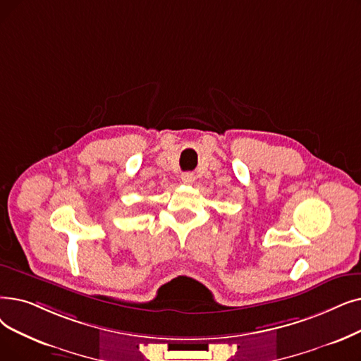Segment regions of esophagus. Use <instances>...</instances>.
Returning <instances> with one entry per match:
<instances>
[{
  "label": "esophagus",
  "mask_w": 361,
  "mask_h": 361,
  "mask_svg": "<svg viewBox=\"0 0 361 361\" xmlns=\"http://www.w3.org/2000/svg\"><path fill=\"white\" fill-rule=\"evenodd\" d=\"M195 180H196V176L193 172H184V174H181V181L184 184H193Z\"/></svg>",
  "instance_id": "esophagus-1"
}]
</instances>
